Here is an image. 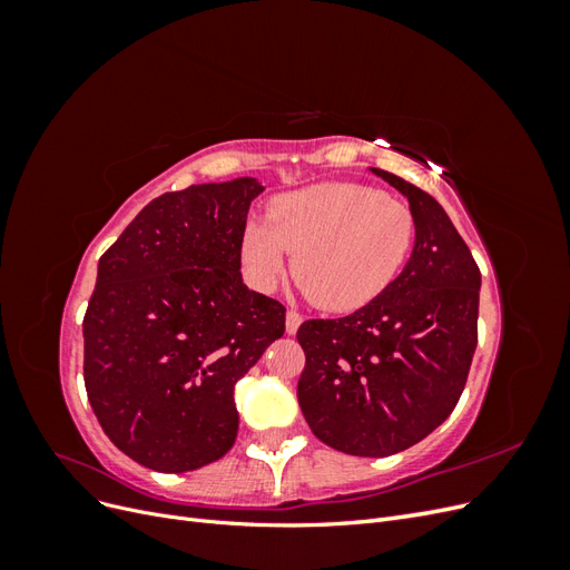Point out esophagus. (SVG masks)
<instances>
[{"label":"esophagus","instance_id":"34e87169","mask_svg":"<svg viewBox=\"0 0 570 570\" xmlns=\"http://www.w3.org/2000/svg\"><path fill=\"white\" fill-rule=\"evenodd\" d=\"M299 325H302V314L287 312V316H285V331H287V335H295L299 331Z\"/></svg>","mask_w":570,"mask_h":570}]
</instances>
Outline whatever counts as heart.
<instances>
[{
	"mask_svg": "<svg viewBox=\"0 0 570 570\" xmlns=\"http://www.w3.org/2000/svg\"><path fill=\"white\" fill-rule=\"evenodd\" d=\"M416 237L409 206L356 183H323L271 204L243 233V264L273 289L295 254V278L321 308L356 312L394 283Z\"/></svg>",
	"mask_w": 570,
	"mask_h": 570,
	"instance_id": "1",
	"label": "heart"
}]
</instances>
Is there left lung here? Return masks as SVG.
<instances>
[{"label":"left lung","mask_w":570,"mask_h":570,"mask_svg":"<svg viewBox=\"0 0 570 570\" xmlns=\"http://www.w3.org/2000/svg\"><path fill=\"white\" fill-rule=\"evenodd\" d=\"M409 199L416 243L404 271L344 318L304 321L297 396L314 435L352 456H390L454 411L478 344L480 271L446 212L416 185L371 168Z\"/></svg>","instance_id":"8db88e82"}]
</instances>
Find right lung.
I'll return each instance as SVG.
<instances>
[{
    "label": "right lung",
    "instance_id": "obj_1",
    "mask_svg": "<svg viewBox=\"0 0 570 570\" xmlns=\"http://www.w3.org/2000/svg\"><path fill=\"white\" fill-rule=\"evenodd\" d=\"M256 178L151 199L101 254L85 312V390L107 438L159 473L235 444V383L285 333V306L239 273Z\"/></svg>",
    "mask_w": 570,
    "mask_h": 570
}]
</instances>
